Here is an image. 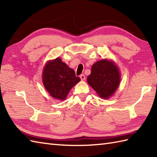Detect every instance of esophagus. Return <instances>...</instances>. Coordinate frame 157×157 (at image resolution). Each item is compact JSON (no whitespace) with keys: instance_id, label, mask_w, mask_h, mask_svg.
<instances>
[{"instance_id":"esophagus-1","label":"esophagus","mask_w":157,"mask_h":157,"mask_svg":"<svg viewBox=\"0 0 157 157\" xmlns=\"http://www.w3.org/2000/svg\"><path fill=\"white\" fill-rule=\"evenodd\" d=\"M79 78H80L81 80L84 81V80H85V79H86V76L84 74H82L80 76H79Z\"/></svg>"}]
</instances>
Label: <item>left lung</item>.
<instances>
[{"instance_id":"left-lung-1","label":"left lung","mask_w":157,"mask_h":157,"mask_svg":"<svg viewBox=\"0 0 157 157\" xmlns=\"http://www.w3.org/2000/svg\"><path fill=\"white\" fill-rule=\"evenodd\" d=\"M87 81L101 98H108L113 94L119 85L118 68L111 61L101 60L92 65Z\"/></svg>"}]
</instances>
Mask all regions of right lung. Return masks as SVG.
Here are the masks:
<instances>
[{
  "instance_id": "1",
  "label": "right lung",
  "mask_w": 157,
  "mask_h": 157,
  "mask_svg": "<svg viewBox=\"0 0 157 157\" xmlns=\"http://www.w3.org/2000/svg\"><path fill=\"white\" fill-rule=\"evenodd\" d=\"M43 84L52 97L64 100L80 78L60 58L49 61L42 73Z\"/></svg>"
}]
</instances>
